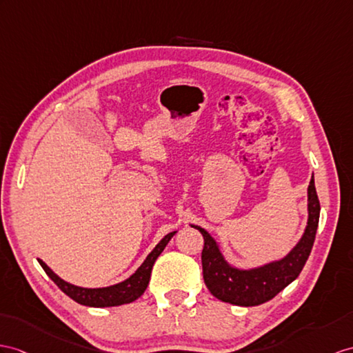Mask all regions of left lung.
Segmentation results:
<instances>
[{"label": "left lung", "mask_w": 353, "mask_h": 353, "mask_svg": "<svg viewBox=\"0 0 353 353\" xmlns=\"http://www.w3.org/2000/svg\"><path fill=\"white\" fill-rule=\"evenodd\" d=\"M319 214L321 203L312 176L308 185V221L303 238L281 261L254 270H238L230 266L208 232L199 226H193L203 236L202 270L206 288L220 301L243 307L259 305L272 299L303 271L313 248Z\"/></svg>", "instance_id": "obj_1"}]
</instances>
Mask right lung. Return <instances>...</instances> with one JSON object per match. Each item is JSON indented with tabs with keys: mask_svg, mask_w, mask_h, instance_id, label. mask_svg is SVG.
I'll return each instance as SVG.
<instances>
[{
	"mask_svg": "<svg viewBox=\"0 0 353 353\" xmlns=\"http://www.w3.org/2000/svg\"><path fill=\"white\" fill-rule=\"evenodd\" d=\"M175 235V232H170L161 241L156 245V248L147 256V259L137 268V271L133 276L128 277L127 280L118 283V285L109 286V288H99V289H87V288H79L70 285V283L64 281L59 279L57 274L49 268V266L39 259V263L45 272L50 277L55 285L61 289L67 296H70L76 303L88 307H115V305H123L133 303L134 299L139 298L145 289H147L150 277H151V270L154 262L157 261L160 253L165 250V247L170 241V238Z\"/></svg>",
	"mask_w": 353,
	"mask_h": 353,
	"instance_id": "obj_1",
	"label": "right lung"
}]
</instances>
